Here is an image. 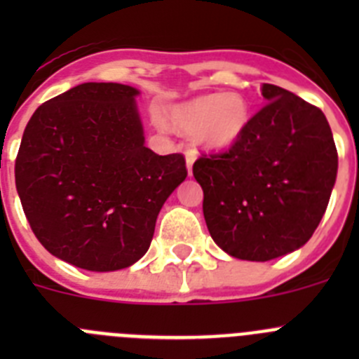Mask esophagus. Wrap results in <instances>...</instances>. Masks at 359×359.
I'll return each mask as SVG.
<instances>
[{
  "mask_svg": "<svg viewBox=\"0 0 359 359\" xmlns=\"http://www.w3.org/2000/svg\"><path fill=\"white\" fill-rule=\"evenodd\" d=\"M185 161H187V170H189V174H192V165H194L196 161V151L189 149V151L185 152Z\"/></svg>",
  "mask_w": 359,
  "mask_h": 359,
  "instance_id": "esophagus-1",
  "label": "esophagus"
}]
</instances>
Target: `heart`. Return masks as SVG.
I'll return each instance as SVG.
<instances>
[{
    "mask_svg": "<svg viewBox=\"0 0 359 359\" xmlns=\"http://www.w3.org/2000/svg\"><path fill=\"white\" fill-rule=\"evenodd\" d=\"M165 118L177 133L194 136L199 147L226 151L243 140L252 123L253 109L243 93L226 91L174 104Z\"/></svg>",
    "mask_w": 359,
    "mask_h": 359,
    "instance_id": "obj_1",
    "label": "heart"
}]
</instances>
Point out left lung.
I'll use <instances>...</instances> for the list:
<instances>
[{
  "mask_svg": "<svg viewBox=\"0 0 359 359\" xmlns=\"http://www.w3.org/2000/svg\"><path fill=\"white\" fill-rule=\"evenodd\" d=\"M243 140L199 158L203 215L219 248L266 262L302 248L322 221L338 172L329 122L318 107L273 84Z\"/></svg>",
  "mask_w": 359,
  "mask_h": 359,
  "instance_id": "8db88e82",
  "label": "left lung"
}]
</instances>
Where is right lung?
<instances>
[{
  "mask_svg": "<svg viewBox=\"0 0 359 359\" xmlns=\"http://www.w3.org/2000/svg\"><path fill=\"white\" fill-rule=\"evenodd\" d=\"M138 95L116 82L75 86L37 107L15 158V189L39 243L88 271L140 261L187 177L182 154L145 147Z\"/></svg>",
  "mask_w": 359,
  "mask_h": 359,
  "instance_id": "right-lung-1",
  "label": "right lung"
}]
</instances>
